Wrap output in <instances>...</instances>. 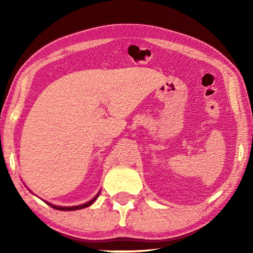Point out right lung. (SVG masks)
<instances>
[{"label":"right lung","mask_w":253,"mask_h":253,"mask_svg":"<svg viewBox=\"0 0 253 253\" xmlns=\"http://www.w3.org/2000/svg\"><path fill=\"white\" fill-rule=\"evenodd\" d=\"M99 195H100V192H99L98 195H96L93 199H91V200H90L89 202L84 203V204H80V206H76V207H57V206H54V204H51V203H49V202H46V203L49 204V206H50L51 208L55 209V210H60V211H75V210L84 209V208H87V207L91 206V204H92V203L95 201V199L99 197Z\"/></svg>","instance_id":"right-lung-1"}]
</instances>
